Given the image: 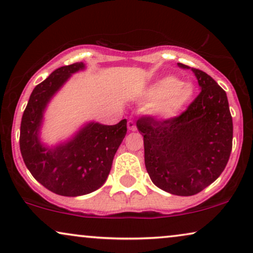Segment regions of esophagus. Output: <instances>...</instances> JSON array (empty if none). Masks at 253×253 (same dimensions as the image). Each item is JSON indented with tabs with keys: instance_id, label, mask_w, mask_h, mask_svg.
Returning <instances> with one entry per match:
<instances>
[{
	"instance_id": "34e87169",
	"label": "esophagus",
	"mask_w": 253,
	"mask_h": 253,
	"mask_svg": "<svg viewBox=\"0 0 253 253\" xmlns=\"http://www.w3.org/2000/svg\"><path fill=\"white\" fill-rule=\"evenodd\" d=\"M127 129H129L130 131L137 130V126H136V124H134L133 121H127Z\"/></svg>"
}]
</instances>
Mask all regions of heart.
Listing matches in <instances>:
<instances>
[{
	"label": "heart",
	"mask_w": 253,
	"mask_h": 253,
	"mask_svg": "<svg viewBox=\"0 0 253 253\" xmlns=\"http://www.w3.org/2000/svg\"><path fill=\"white\" fill-rule=\"evenodd\" d=\"M192 95V85L182 83L172 76L158 79L144 92L145 101L150 103L151 114L160 120H171L178 116L191 101Z\"/></svg>",
	"instance_id": "obj_1"
}]
</instances>
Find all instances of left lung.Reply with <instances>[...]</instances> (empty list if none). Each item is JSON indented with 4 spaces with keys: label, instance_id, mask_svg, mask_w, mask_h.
I'll return each mask as SVG.
<instances>
[{
    "label": "left lung",
    "instance_id": "left-lung-1",
    "mask_svg": "<svg viewBox=\"0 0 253 253\" xmlns=\"http://www.w3.org/2000/svg\"><path fill=\"white\" fill-rule=\"evenodd\" d=\"M191 69L202 88L179 116L157 121L143 116L137 127L144 136L145 166L158 188L176 196H193L215 181L233 147V119L227 94L214 79Z\"/></svg>",
    "mask_w": 253,
    "mask_h": 253
}]
</instances>
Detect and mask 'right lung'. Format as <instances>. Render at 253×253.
Here are the masks:
<instances>
[{
	"label": "right lung",
	"mask_w": 253,
	"mask_h": 253,
	"mask_svg": "<svg viewBox=\"0 0 253 253\" xmlns=\"http://www.w3.org/2000/svg\"><path fill=\"white\" fill-rule=\"evenodd\" d=\"M83 62L65 65L34 87L20 123L19 146L27 169L49 191L65 197L91 193L103 185L114 155L126 134V120L115 126L86 123L72 138L55 146L40 139L43 114L51 98L71 75L84 70Z\"/></svg>",
	"instance_id": "right-lung-1"
}]
</instances>
